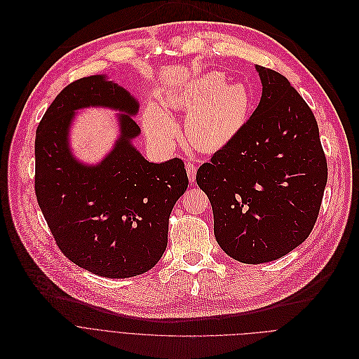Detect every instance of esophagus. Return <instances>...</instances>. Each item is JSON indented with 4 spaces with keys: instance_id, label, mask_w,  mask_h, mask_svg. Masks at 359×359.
<instances>
[{
    "instance_id": "esophagus-1",
    "label": "esophagus",
    "mask_w": 359,
    "mask_h": 359,
    "mask_svg": "<svg viewBox=\"0 0 359 359\" xmlns=\"http://www.w3.org/2000/svg\"><path fill=\"white\" fill-rule=\"evenodd\" d=\"M185 168H187V175H188V180L191 182L195 181V177H196V167L194 165V163H187L185 164Z\"/></svg>"
}]
</instances>
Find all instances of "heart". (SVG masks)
<instances>
[{"instance_id":"1","label":"heart","mask_w":359,"mask_h":359,"mask_svg":"<svg viewBox=\"0 0 359 359\" xmlns=\"http://www.w3.org/2000/svg\"><path fill=\"white\" fill-rule=\"evenodd\" d=\"M252 97L241 82L226 83L221 72L191 79L167 92L164 107L189 111L185 120L187 137L201 151H217L228 146L248 121ZM146 133L163 144H170L178 128L172 117L158 104L150 103L144 117Z\"/></svg>"}]
</instances>
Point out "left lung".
Instances as JSON below:
<instances>
[{
	"label": "left lung",
	"instance_id": "left-lung-1",
	"mask_svg": "<svg viewBox=\"0 0 359 359\" xmlns=\"http://www.w3.org/2000/svg\"><path fill=\"white\" fill-rule=\"evenodd\" d=\"M255 67L259 106L196 172L212 205L217 242L248 264L277 260L300 246L314 228L327 185L313 111L283 75Z\"/></svg>",
	"mask_w": 359,
	"mask_h": 359
}]
</instances>
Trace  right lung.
Segmentation results:
<instances>
[{"instance_id":"1","label":"right lung","mask_w":359,"mask_h":359,"mask_svg":"<svg viewBox=\"0 0 359 359\" xmlns=\"http://www.w3.org/2000/svg\"><path fill=\"white\" fill-rule=\"evenodd\" d=\"M118 111L119 135L96 165L71 153L69 130L79 109ZM138 100L107 75L67 85L43 114L35 138V192L62 253L107 278L153 269L165 252L168 219L187 191L184 163H150L133 144L141 133Z\"/></svg>"}]
</instances>
